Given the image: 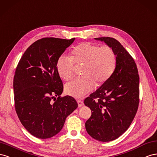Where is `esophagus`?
Wrapping results in <instances>:
<instances>
[{
	"label": "esophagus",
	"instance_id": "1",
	"mask_svg": "<svg viewBox=\"0 0 157 157\" xmlns=\"http://www.w3.org/2000/svg\"><path fill=\"white\" fill-rule=\"evenodd\" d=\"M78 106L79 107H82L84 105L83 102L82 101H78Z\"/></svg>",
	"mask_w": 157,
	"mask_h": 157
}]
</instances>
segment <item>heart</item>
Segmentation results:
<instances>
[{"label": "heart", "mask_w": 157, "mask_h": 157, "mask_svg": "<svg viewBox=\"0 0 157 157\" xmlns=\"http://www.w3.org/2000/svg\"><path fill=\"white\" fill-rule=\"evenodd\" d=\"M74 63L83 64L84 76L66 83L64 91L68 95L79 98L93 90L95 82L100 86L108 81L116 68V55L109 46L79 43L71 49L70 57L62 55L57 59L56 71L62 79L68 81L73 78Z\"/></svg>", "instance_id": "obj_1"}]
</instances>
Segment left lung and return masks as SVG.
Segmentation results:
<instances>
[{"label":"left lung","instance_id":"8db88e82","mask_svg":"<svg viewBox=\"0 0 157 157\" xmlns=\"http://www.w3.org/2000/svg\"><path fill=\"white\" fill-rule=\"evenodd\" d=\"M95 39L113 48L116 65L108 81L84 101L91 110L86 128L93 139L107 142L126 132L135 117L140 102V77L135 61L119 41L109 37Z\"/></svg>","mask_w":157,"mask_h":157}]
</instances>
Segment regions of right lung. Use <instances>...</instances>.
I'll use <instances>...</instances> for the list:
<instances>
[{"mask_svg":"<svg viewBox=\"0 0 157 157\" xmlns=\"http://www.w3.org/2000/svg\"><path fill=\"white\" fill-rule=\"evenodd\" d=\"M74 40H37L27 48L16 69L13 87L16 113L24 128L37 138L56 135L67 116L78 108L72 97H60L63 84L56 69L57 59Z\"/></svg>","mask_w":157,"mask_h":157,"instance_id":"right-lung-1","label":"right lung"}]
</instances>
